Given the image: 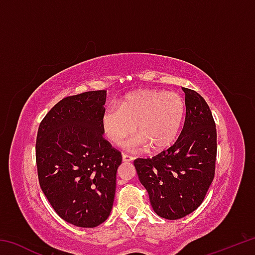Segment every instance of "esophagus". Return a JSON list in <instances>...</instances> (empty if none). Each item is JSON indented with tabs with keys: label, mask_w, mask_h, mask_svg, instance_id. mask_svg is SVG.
Listing matches in <instances>:
<instances>
[{
	"label": "esophagus",
	"mask_w": 255,
	"mask_h": 255,
	"mask_svg": "<svg viewBox=\"0 0 255 255\" xmlns=\"http://www.w3.org/2000/svg\"><path fill=\"white\" fill-rule=\"evenodd\" d=\"M132 159H133V157L130 156V155L123 153V161L124 162H130V161H132Z\"/></svg>",
	"instance_id": "1"
}]
</instances>
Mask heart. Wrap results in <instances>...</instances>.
I'll list each match as a JSON object with an SVG mask.
<instances>
[{
  "label": "heart",
  "mask_w": 255,
  "mask_h": 255,
  "mask_svg": "<svg viewBox=\"0 0 255 255\" xmlns=\"http://www.w3.org/2000/svg\"><path fill=\"white\" fill-rule=\"evenodd\" d=\"M184 116V102L178 93L156 90L133 92L119 103L108 107L101 117L102 131L116 145L132 135L125 144L129 150H161L174 143Z\"/></svg>",
  "instance_id": "b5f03b06"
}]
</instances>
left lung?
<instances>
[{"label":"left lung","mask_w":255,"mask_h":255,"mask_svg":"<svg viewBox=\"0 0 255 255\" xmlns=\"http://www.w3.org/2000/svg\"><path fill=\"white\" fill-rule=\"evenodd\" d=\"M182 90L185 119L178 139L156 156L133 161L154 211L170 221L201 205L214 180L217 155V132L209 106L199 93Z\"/></svg>","instance_id":"8db88e82"}]
</instances>
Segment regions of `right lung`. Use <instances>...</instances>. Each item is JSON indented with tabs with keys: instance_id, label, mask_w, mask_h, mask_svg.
Instances as JSON below:
<instances>
[{
	"instance_id": "add662e5",
	"label": "right lung",
	"mask_w": 255,
	"mask_h": 255,
	"mask_svg": "<svg viewBox=\"0 0 255 255\" xmlns=\"http://www.w3.org/2000/svg\"><path fill=\"white\" fill-rule=\"evenodd\" d=\"M107 91L66 97L38 128L39 184L60 218L79 227L99 226L109 217L122 153L103 138Z\"/></svg>"
}]
</instances>
